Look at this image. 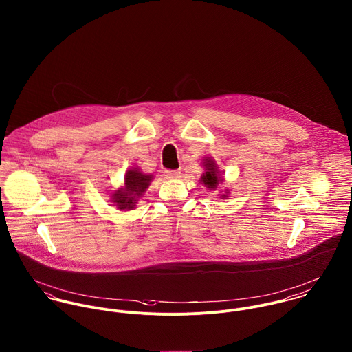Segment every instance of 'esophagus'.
Wrapping results in <instances>:
<instances>
[{
	"mask_svg": "<svg viewBox=\"0 0 352 352\" xmlns=\"http://www.w3.org/2000/svg\"><path fill=\"white\" fill-rule=\"evenodd\" d=\"M165 176H166V179H179L180 172L179 170H165Z\"/></svg>",
	"mask_w": 352,
	"mask_h": 352,
	"instance_id": "obj_1",
	"label": "esophagus"
}]
</instances>
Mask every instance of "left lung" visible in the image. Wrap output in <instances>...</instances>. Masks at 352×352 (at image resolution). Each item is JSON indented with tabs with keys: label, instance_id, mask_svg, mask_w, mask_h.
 <instances>
[{
	"label": "left lung",
	"instance_id": "left-lung-1",
	"mask_svg": "<svg viewBox=\"0 0 352 352\" xmlns=\"http://www.w3.org/2000/svg\"><path fill=\"white\" fill-rule=\"evenodd\" d=\"M203 166H204V173L201 175V184H204L210 191H215V188H217V186L219 184V183H222V176H221V173H219V170H218V166H217V164H215V161H212L211 158H206L204 160V162H203ZM221 195V198L222 199H225V198H228V192L226 194H219Z\"/></svg>",
	"mask_w": 352,
	"mask_h": 352
}]
</instances>
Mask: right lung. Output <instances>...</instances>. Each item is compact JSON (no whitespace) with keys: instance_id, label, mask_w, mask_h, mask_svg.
Here are the masks:
<instances>
[{"instance_id":"obj_1","label":"right lung","mask_w":352,"mask_h":352,"mask_svg":"<svg viewBox=\"0 0 352 352\" xmlns=\"http://www.w3.org/2000/svg\"><path fill=\"white\" fill-rule=\"evenodd\" d=\"M151 175H145L137 168L129 169L124 176V186L112 194L111 201L115 203L119 210L129 211L135 208L137 203L151 186Z\"/></svg>"}]
</instances>
